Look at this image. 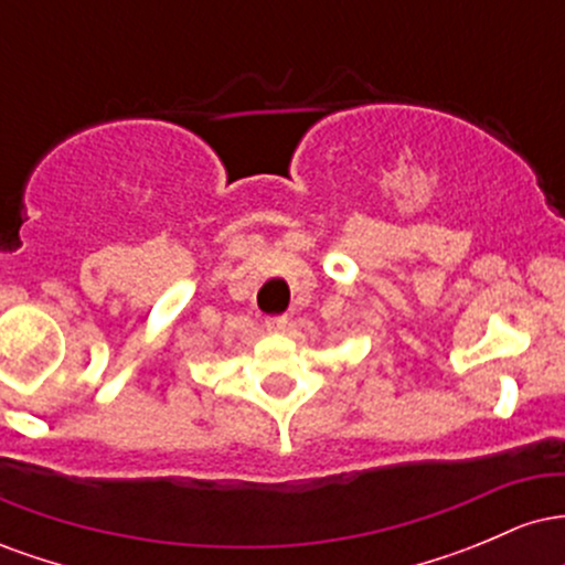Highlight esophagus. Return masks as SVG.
I'll list each match as a JSON object with an SVG mask.
<instances>
[{
    "instance_id": "obj_1",
    "label": "esophagus",
    "mask_w": 565,
    "mask_h": 565,
    "mask_svg": "<svg viewBox=\"0 0 565 565\" xmlns=\"http://www.w3.org/2000/svg\"><path fill=\"white\" fill-rule=\"evenodd\" d=\"M287 316H268V319H265V329H268V332H281V329H287Z\"/></svg>"
}]
</instances>
